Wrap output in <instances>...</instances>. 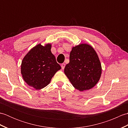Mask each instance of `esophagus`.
Listing matches in <instances>:
<instances>
[{"label": "esophagus", "instance_id": "1", "mask_svg": "<svg viewBox=\"0 0 128 128\" xmlns=\"http://www.w3.org/2000/svg\"><path fill=\"white\" fill-rule=\"evenodd\" d=\"M65 66H66V64H65L64 63H62V65H61L62 69H64V68H65Z\"/></svg>", "mask_w": 128, "mask_h": 128}]
</instances>
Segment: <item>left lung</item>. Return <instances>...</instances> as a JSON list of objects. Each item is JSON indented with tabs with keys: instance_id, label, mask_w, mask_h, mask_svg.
Segmentation results:
<instances>
[{
	"instance_id": "obj_1",
	"label": "left lung",
	"mask_w": 128,
	"mask_h": 128,
	"mask_svg": "<svg viewBox=\"0 0 128 128\" xmlns=\"http://www.w3.org/2000/svg\"><path fill=\"white\" fill-rule=\"evenodd\" d=\"M64 73L78 90L83 91L94 88L102 73L101 64L94 48L88 44L72 47Z\"/></svg>"
}]
</instances>
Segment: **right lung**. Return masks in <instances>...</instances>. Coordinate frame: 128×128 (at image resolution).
<instances>
[{"mask_svg":"<svg viewBox=\"0 0 128 128\" xmlns=\"http://www.w3.org/2000/svg\"><path fill=\"white\" fill-rule=\"evenodd\" d=\"M50 43L37 44L23 58L21 72L24 81L36 90L47 86L56 72L61 69L51 52Z\"/></svg>","mask_w":128,"mask_h":128,"instance_id":"right-lung-1","label":"right lung"}]
</instances>
